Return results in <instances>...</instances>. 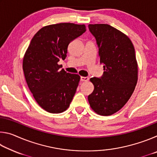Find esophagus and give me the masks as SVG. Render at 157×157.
Returning <instances> with one entry per match:
<instances>
[{"label":"esophagus","mask_w":157,"mask_h":157,"mask_svg":"<svg viewBox=\"0 0 157 157\" xmlns=\"http://www.w3.org/2000/svg\"><path fill=\"white\" fill-rule=\"evenodd\" d=\"M89 78H88V77H83V76H82L81 78H80V80L81 81H82V82H87V81H89Z\"/></svg>","instance_id":"esophagus-1"}]
</instances>
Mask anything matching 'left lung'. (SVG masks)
Returning <instances> with one entry per match:
<instances>
[{"mask_svg":"<svg viewBox=\"0 0 157 157\" xmlns=\"http://www.w3.org/2000/svg\"><path fill=\"white\" fill-rule=\"evenodd\" d=\"M96 39L101 78L90 79L94 90L88 96L90 107L98 115L110 116L126 104L138 81V63L134 45L125 34L108 24H89Z\"/></svg>","mask_w":157,"mask_h":157,"instance_id":"8db88e82","label":"left lung"}]
</instances>
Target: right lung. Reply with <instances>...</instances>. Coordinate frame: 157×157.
Returning a JSON list of instances; mask_svg holds the SVG:
<instances>
[{
  "label": "right lung",
  "mask_w": 157,
  "mask_h": 157,
  "mask_svg": "<svg viewBox=\"0 0 157 157\" xmlns=\"http://www.w3.org/2000/svg\"><path fill=\"white\" fill-rule=\"evenodd\" d=\"M86 31L84 24L61 23L44 26L34 34L23 59L28 88L45 111L59 113L70 106L80 76L58 64L65 59L69 43Z\"/></svg>",
  "instance_id": "obj_1"
}]
</instances>
